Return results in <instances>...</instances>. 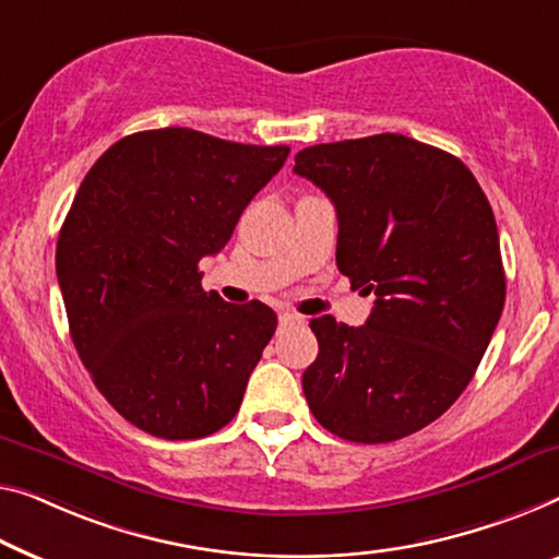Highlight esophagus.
<instances>
[{
    "label": "esophagus",
    "mask_w": 559,
    "mask_h": 559,
    "mask_svg": "<svg viewBox=\"0 0 559 559\" xmlns=\"http://www.w3.org/2000/svg\"><path fill=\"white\" fill-rule=\"evenodd\" d=\"M278 323H281V329L298 326V323H304V316L290 313V311H283V313H278Z\"/></svg>",
    "instance_id": "34e87169"
}]
</instances>
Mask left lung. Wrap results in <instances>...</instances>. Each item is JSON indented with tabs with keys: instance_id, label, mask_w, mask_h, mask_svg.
<instances>
[{
	"instance_id": "obj_1",
	"label": "left lung",
	"mask_w": 559,
	"mask_h": 559,
	"mask_svg": "<svg viewBox=\"0 0 559 559\" xmlns=\"http://www.w3.org/2000/svg\"><path fill=\"white\" fill-rule=\"evenodd\" d=\"M294 173L336 207L338 271L377 296L359 329L311 319L308 409L356 444L409 437L460 399L502 316L492 205L460 157L394 132L306 147Z\"/></svg>"
}]
</instances>
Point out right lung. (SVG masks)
<instances>
[{
	"mask_svg": "<svg viewBox=\"0 0 559 559\" xmlns=\"http://www.w3.org/2000/svg\"><path fill=\"white\" fill-rule=\"evenodd\" d=\"M286 157L163 128L118 140L82 180L57 238L70 336L99 394L147 435L200 439L238 414L278 319L205 294L200 258Z\"/></svg>",
	"mask_w": 559,
	"mask_h": 559,
	"instance_id": "1",
	"label": "right lung"
}]
</instances>
